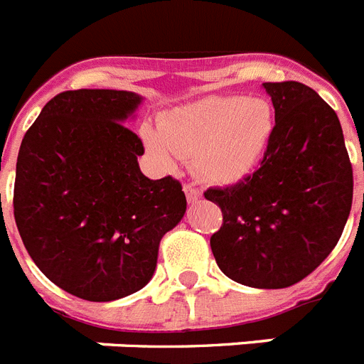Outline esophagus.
Here are the masks:
<instances>
[{"mask_svg":"<svg viewBox=\"0 0 364 364\" xmlns=\"http://www.w3.org/2000/svg\"><path fill=\"white\" fill-rule=\"evenodd\" d=\"M184 193H186V197H188V203H191V205H193V203H197V200L203 197L200 190H197L196 186H191V184L184 186Z\"/></svg>","mask_w":364,"mask_h":364,"instance_id":"1","label":"esophagus"}]
</instances>
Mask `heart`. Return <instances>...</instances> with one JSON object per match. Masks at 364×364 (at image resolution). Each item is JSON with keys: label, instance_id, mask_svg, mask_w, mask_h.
<instances>
[{"label": "heart", "instance_id": "obj_1", "mask_svg": "<svg viewBox=\"0 0 364 364\" xmlns=\"http://www.w3.org/2000/svg\"><path fill=\"white\" fill-rule=\"evenodd\" d=\"M274 127V109L263 97L210 95L168 110L159 118V133L144 129L142 141L165 168L176 167V158H191L197 176L231 186L257 168Z\"/></svg>", "mask_w": 364, "mask_h": 364}]
</instances>
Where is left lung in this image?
I'll list each match as a JSON object with an SVG mask.
<instances>
[{"instance_id":"left-lung-1","label":"left lung","mask_w":364,"mask_h":364,"mask_svg":"<svg viewBox=\"0 0 364 364\" xmlns=\"http://www.w3.org/2000/svg\"><path fill=\"white\" fill-rule=\"evenodd\" d=\"M276 127L259 168L205 197L222 208L210 237L218 267L259 289L301 282L333 252L353 199V173L336 112L301 82H264Z\"/></svg>"}]
</instances>
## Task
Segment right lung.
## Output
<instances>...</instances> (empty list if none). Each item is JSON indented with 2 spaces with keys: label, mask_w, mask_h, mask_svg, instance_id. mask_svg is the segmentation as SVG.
<instances>
[{
  "label": "right lung",
  "mask_w": 364,
  "mask_h": 364,
  "mask_svg": "<svg viewBox=\"0 0 364 364\" xmlns=\"http://www.w3.org/2000/svg\"><path fill=\"white\" fill-rule=\"evenodd\" d=\"M144 97L126 90L63 92L22 139L14 220L41 272L63 291L109 302L152 280L159 242L186 214L178 180H150L127 124Z\"/></svg>",
  "instance_id": "add662e5"
}]
</instances>
